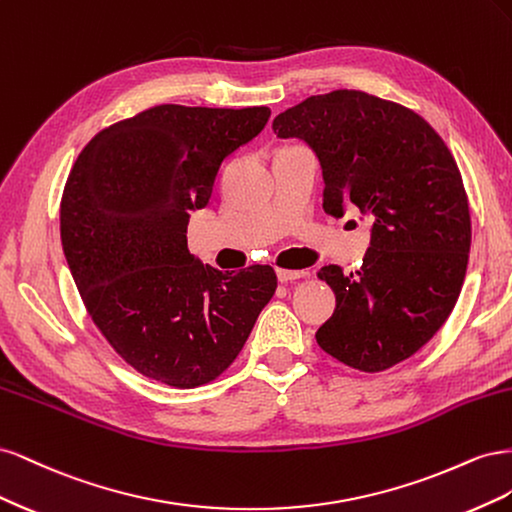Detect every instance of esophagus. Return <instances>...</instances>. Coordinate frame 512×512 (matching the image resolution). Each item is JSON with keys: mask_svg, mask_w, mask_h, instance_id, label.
Returning <instances> with one entry per match:
<instances>
[{"mask_svg": "<svg viewBox=\"0 0 512 512\" xmlns=\"http://www.w3.org/2000/svg\"><path fill=\"white\" fill-rule=\"evenodd\" d=\"M309 273L305 269H277V277L280 282H294V280H305Z\"/></svg>", "mask_w": 512, "mask_h": 512, "instance_id": "34e87169", "label": "esophagus"}]
</instances>
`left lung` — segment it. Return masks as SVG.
Wrapping results in <instances>:
<instances>
[{"label":"left lung","instance_id":"left-lung-1","mask_svg":"<svg viewBox=\"0 0 512 512\" xmlns=\"http://www.w3.org/2000/svg\"><path fill=\"white\" fill-rule=\"evenodd\" d=\"M303 138L324 175V211L371 222L363 267L318 271L337 297L316 333L333 359L365 374L410 359L451 316L466 280L472 220L459 166L412 108L356 89L312 96L273 119Z\"/></svg>","mask_w":512,"mask_h":512}]
</instances>
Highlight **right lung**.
Segmentation results:
<instances>
[{
    "label": "right lung",
    "mask_w": 512,
    "mask_h": 512,
    "mask_svg": "<svg viewBox=\"0 0 512 512\" xmlns=\"http://www.w3.org/2000/svg\"><path fill=\"white\" fill-rule=\"evenodd\" d=\"M269 117L267 106H151L98 132L72 164L59 205L70 273L106 342L149 380L220 378L275 294L273 267L222 273L185 237L224 158Z\"/></svg>",
    "instance_id": "1"
}]
</instances>
